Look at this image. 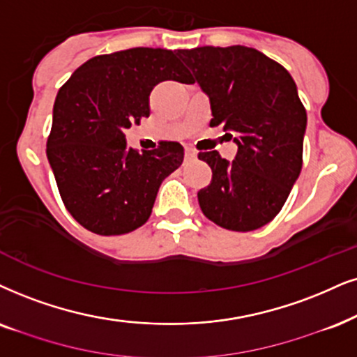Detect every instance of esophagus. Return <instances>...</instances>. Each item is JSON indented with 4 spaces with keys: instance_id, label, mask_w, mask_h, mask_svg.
<instances>
[{
    "instance_id": "obj_1",
    "label": "esophagus",
    "mask_w": 357,
    "mask_h": 357,
    "mask_svg": "<svg viewBox=\"0 0 357 357\" xmlns=\"http://www.w3.org/2000/svg\"><path fill=\"white\" fill-rule=\"evenodd\" d=\"M186 160H197V151L192 148H186Z\"/></svg>"
}]
</instances>
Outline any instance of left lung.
I'll use <instances>...</instances> for the list:
<instances>
[{
  "instance_id": "1",
  "label": "left lung",
  "mask_w": 357,
  "mask_h": 357,
  "mask_svg": "<svg viewBox=\"0 0 357 357\" xmlns=\"http://www.w3.org/2000/svg\"><path fill=\"white\" fill-rule=\"evenodd\" d=\"M194 82L209 97L211 126L234 138V161L199 153L212 181L197 192L201 211L220 227H264L285 204L303 163L306 110L285 67L245 46L179 49Z\"/></svg>"
}]
</instances>
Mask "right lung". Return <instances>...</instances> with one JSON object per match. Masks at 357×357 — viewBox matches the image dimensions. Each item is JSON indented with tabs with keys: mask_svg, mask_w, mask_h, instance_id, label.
I'll use <instances>...</instances> for the list:
<instances>
[{
	"mask_svg": "<svg viewBox=\"0 0 357 357\" xmlns=\"http://www.w3.org/2000/svg\"><path fill=\"white\" fill-rule=\"evenodd\" d=\"M163 80L192 84L173 51L135 47L92 57L59 90L47 160L72 218L98 236H120L151 215L158 189L181 166L184 148L126 146L125 130L150 115V93Z\"/></svg>",
	"mask_w": 357,
	"mask_h": 357,
	"instance_id": "1",
	"label": "right lung"
}]
</instances>
